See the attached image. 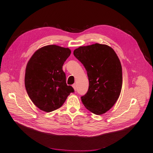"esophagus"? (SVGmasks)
<instances>
[{
    "instance_id": "esophagus-1",
    "label": "esophagus",
    "mask_w": 153,
    "mask_h": 153,
    "mask_svg": "<svg viewBox=\"0 0 153 153\" xmlns=\"http://www.w3.org/2000/svg\"><path fill=\"white\" fill-rule=\"evenodd\" d=\"M72 87H73V88H74V89L75 91L77 90V86H76V84H73V85H72Z\"/></svg>"
}]
</instances>
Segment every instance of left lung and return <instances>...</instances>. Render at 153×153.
Masks as SVG:
<instances>
[{
	"instance_id": "1",
	"label": "left lung",
	"mask_w": 153,
	"mask_h": 153,
	"mask_svg": "<svg viewBox=\"0 0 153 153\" xmlns=\"http://www.w3.org/2000/svg\"><path fill=\"white\" fill-rule=\"evenodd\" d=\"M74 55L84 66L89 81L87 93L81 97L83 104L95 114L105 113L122 89V66L117 54L109 46L96 43L76 49Z\"/></svg>"
}]
</instances>
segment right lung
<instances>
[{"instance_id":"right-lung-1","label":"right lung","mask_w":153,"mask_h":153,"mask_svg":"<svg viewBox=\"0 0 153 153\" xmlns=\"http://www.w3.org/2000/svg\"><path fill=\"white\" fill-rule=\"evenodd\" d=\"M71 53L69 48L49 45L38 49L26 66L25 86L38 108L51 112L61 108L74 90L66 84L62 66Z\"/></svg>"}]
</instances>
